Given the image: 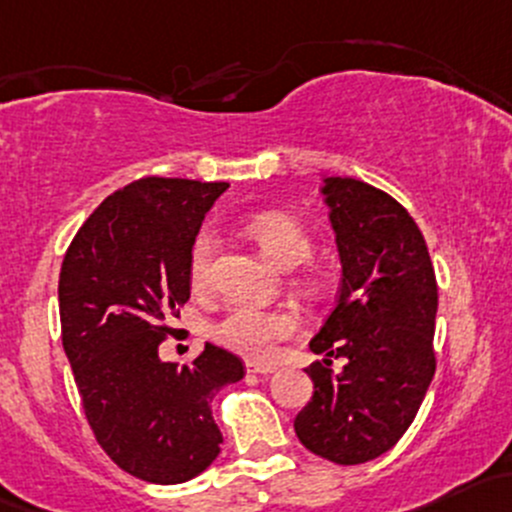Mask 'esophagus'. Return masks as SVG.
Masks as SVG:
<instances>
[{
	"mask_svg": "<svg viewBox=\"0 0 512 512\" xmlns=\"http://www.w3.org/2000/svg\"><path fill=\"white\" fill-rule=\"evenodd\" d=\"M245 369H247V374H272L274 369H277V367H272V364H257V362H247V364H245Z\"/></svg>",
	"mask_w": 512,
	"mask_h": 512,
	"instance_id": "esophagus-1",
	"label": "esophagus"
}]
</instances>
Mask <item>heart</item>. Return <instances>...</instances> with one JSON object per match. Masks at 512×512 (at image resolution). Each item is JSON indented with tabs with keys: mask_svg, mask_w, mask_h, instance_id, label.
Returning a JSON list of instances; mask_svg holds the SVG:
<instances>
[{
	"mask_svg": "<svg viewBox=\"0 0 512 512\" xmlns=\"http://www.w3.org/2000/svg\"><path fill=\"white\" fill-rule=\"evenodd\" d=\"M245 233L255 240L262 255L272 265L294 269L311 257L313 243L296 218L282 211H260L245 221ZM216 233L201 228L189 247V282L196 291L206 289L211 277V262L216 255ZM296 330V318L284 311H269L240 303L228 308L226 316L213 325V338L228 350L250 359L272 357L274 345L289 338Z\"/></svg>",
	"mask_w": 512,
	"mask_h": 512,
	"instance_id": "obj_1",
	"label": "heart"
}]
</instances>
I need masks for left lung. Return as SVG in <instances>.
<instances>
[{
  "label": "left lung",
  "mask_w": 512,
  "mask_h": 512,
  "mask_svg": "<svg viewBox=\"0 0 512 512\" xmlns=\"http://www.w3.org/2000/svg\"><path fill=\"white\" fill-rule=\"evenodd\" d=\"M323 194L342 286L311 340L325 359L306 367L313 396L294 430L313 454L352 466L389 452L428 393L437 282L423 233L393 196L352 177H328ZM333 358L346 359L340 373Z\"/></svg>",
  "instance_id": "obj_1"
}]
</instances>
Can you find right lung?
Masks as SVG:
<instances>
[{
    "label": "right lung",
    "instance_id": "1",
    "mask_svg": "<svg viewBox=\"0 0 512 512\" xmlns=\"http://www.w3.org/2000/svg\"><path fill=\"white\" fill-rule=\"evenodd\" d=\"M228 182L143 177L116 189L65 252L63 347L94 437L136 479L184 484L221 452L211 401L245 376L243 359L206 342L192 367L160 345L189 301V247Z\"/></svg>",
    "mask_w": 512,
    "mask_h": 512
}]
</instances>
